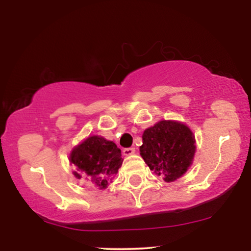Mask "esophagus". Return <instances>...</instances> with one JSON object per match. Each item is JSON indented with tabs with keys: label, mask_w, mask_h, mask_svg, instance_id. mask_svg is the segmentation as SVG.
I'll list each match as a JSON object with an SVG mask.
<instances>
[{
	"label": "esophagus",
	"mask_w": 251,
	"mask_h": 251,
	"mask_svg": "<svg viewBox=\"0 0 251 251\" xmlns=\"http://www.w3.org/2000/svg\"><path fill=\"white\" fill-rule=\"evenodd\" d=\"M134 153H135V148H125V149L123 150V154H124V156H130V154Z\"/></svg>",
	"instance_id": "esophagus-1"
}]
</instances>
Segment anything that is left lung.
Masks as SVG:
<instances>
[{"instance_id": "8db88e82", "label": "left lung", "mask_w": 251, "mask_h": 251, "mask_svg": "<svg viewBox=\"0 0 251 251\" xmlns=\"http://www.w3.org/2000/svg\"><path fill=\"white\" fill-rule=\"evenodd\" d=\"M140 153L151 171L173 182L192 164L195 136L188 126L178 122L161 121L144 130Z\"/></svg>"}]
</instances>
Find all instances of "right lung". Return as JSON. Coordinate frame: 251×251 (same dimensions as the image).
Listing matches in <instances>:
<instances>
[{"label":"right lung","mask_w":251,"mask_h":251,"mask_svg":"<svg viewBox=\"0 0 251 251\" xmlns=\"http://www.w3.org/2000/svg\"><path fill=\"white\" fill-rule=\"evenodd\" d=\"M70 162L75 165L74 175L86 177L101 189L107 188L112 176L123 164L122 151L111 141L101 136H90L70 153Z\"/></svg>","instance_id":"add662e5"}]
</instances>
